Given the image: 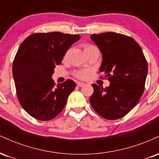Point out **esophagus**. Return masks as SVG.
Returning a JSON list of instances; mask_svg holds the SVG:
<instances>
[{
	"instance_id": "34e87169",
	"label": "esophagus",
	"mask_w": 159,
	"mask_h": 159,
	"mask_svg": "<svg viewBox=\"0 0 159 159\" xmlns=\"http://www.w3.org/2000/svg\"><path fill=\"white\" fill-rule=\"evenodd\" d=\"M77 85L78 86V87H83V86H84L85 85V84L84 83H83V82H80V81H78V83H77Z\"/></svg>"
}]
</instances>
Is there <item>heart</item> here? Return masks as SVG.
<instances>
[{
	"mask_svg": "<svg viewBox=\"0 0 159 159\" xmlns=\"http://www.w3.org/2000/svg\"><path fill=\"white\" fill-rule=\"evenodd\" d=\"M94 46H93V45H86L84 46V50L85 52L86 51L89 50V49L93 48ZM69 52H67L66 54V57L67 56V54H68ZM87 75H88V71L87 70H81V71H78V72H75V76L76 77H78V78H81V79H84V78H87Z\"/></svg>",
	"mask_w": 159,
	"mask_h": 159,
	"instance_id": "obj_1",
	"label": "heart"
}]
</instances>
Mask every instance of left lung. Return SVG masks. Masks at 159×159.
Segmentation results:
<instances>
[{
    "instance_id": "left-lung-1",
    "label": "left lung",
    "mask_w": 159,
    "mask_h": 159,
    "mask_svg": "<svg viewBox=\"0 0 159 159\" xmlns=\"http://www.w3.org/2000/svg\"><path fill=\"white\" fill-rule=\"evenodd\" d=\"M90 39L102 55L100 72L110 81L105 88L93 84L91 106L105 119H120L143 95L148 72L147 60L138 43L128 36L107 32L92 34Z\"/></svg>"
}]
</instances>
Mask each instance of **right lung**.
<instances>
[{"mask_svg": "<svg viewBox=\"0 0 159 159\" xmlns=\"http://www.w3.org/2000/svg\"><path fill=\"white\" fill-rule=\"evenodd\" d=\"M79 35L60 32L37 33L22 42L12 63V75L20 105L36 120L56 117L75 88L71 79L54 87V68L61 64L71 45Z\"/></svg>", "mask_w": 159, "mask_h": 159, "instance_id": "right-lung-1", "label": "right lung"}]
</instances>
